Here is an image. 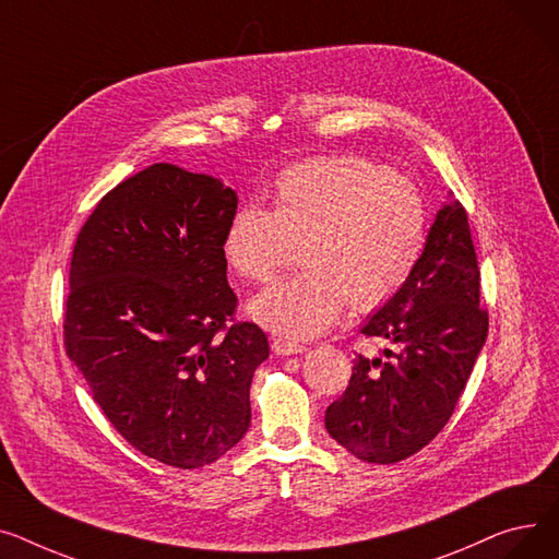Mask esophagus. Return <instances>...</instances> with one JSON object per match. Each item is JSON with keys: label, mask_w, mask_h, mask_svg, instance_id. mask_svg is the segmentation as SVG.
Instances as JSON below:
<instances>
[{"label": "esophagus", "mask_w": 559, "mask_h": 559, "mask_svg": "<svg viewBox=\"0 0 559 559\" xmlns=\"http://www.w3.org/2000/svg\"><path fill=\"white\" fill-rule=\"evenodd\" d=\"M273 352L277 354V356H290V354H302L307 347L305 345H300V343H295V341H288V338H273Z\"/></svg>", "instance_id": "esophagus-1"}]
</instances>
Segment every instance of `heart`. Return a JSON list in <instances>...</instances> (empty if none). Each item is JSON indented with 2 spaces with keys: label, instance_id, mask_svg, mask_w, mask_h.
Listing matches in <instances>:
<instances>
[{
  "label": "heart",
  "instance_id": "heart-1",
  "mask_svg": "<svg viewBox=\"0 0 559 559\" xmlns=\"http://www.w3.org/2000/svg\"><path fill=\"white\" fill-rule=\"evenodd\" d=\"M426 201L406 176L354 155L316 157L280 174L273 212L241 207L229 218V269L269 282L300 246L305 271L248 302L254 322L286 338H311L343 311H370L397 295L426 243Z\"/></svg>",
  "mask_w": 559,
  "mask_h": 559
}]
</instances>
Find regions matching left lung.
<instances>
[{
	"mask_svg": "<svg viewBox=\"0 0 559 559\" xmlns=\"http://www.w3.org/2000/svg\"><path fill=\"white\" fill-rule=\"evenodd\" d=\"M480 271L465 207L449 193L415 273L360 334L388 343L356 356L347 390L324 426L364 463L392 465L429 444L449 421L487 338Z\"/></svg>",
	"mask_w": 559,
	"mask_h": 559,
	"instance_id": "left-lung-1",
	"label": "left lung"
}]
</instances>
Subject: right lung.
<instances>
[{"label": "right lung", "mask_w": 559, "mask_h": 559, "mask_svg": "<svg viewBox=\"0 0 559 559\" xmlns=\"http://www.w3.org/2000/svg\"><path fill=\"white\" fill-rule=\"evenodd\" d=\"M237 205L223 180L157 162L104 195L74 246L64 349L123 440L169 467H205L246 436L269 358L257 324H225Z\"/></svg>", "instance_id": "obj_1"}]
</instances>
